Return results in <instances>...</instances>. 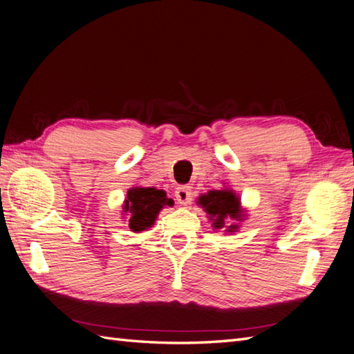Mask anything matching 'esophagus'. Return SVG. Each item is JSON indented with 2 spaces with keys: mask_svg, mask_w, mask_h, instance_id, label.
<instances>
[{
  "mask_svg": "<svg viewBox=\"0 0 354 354\" xmlns=\"http://www.w3.org/2000/svg\"><path fill=\"white\" fill-rule=\"evenodd\" d=\"M175 197H176V202L179 205H188L192 202V187H188V185L178 187L175 192Z\"/></svg>",
  "mask_w": 354,
  "mask_h": 354,
  "instance_id": "obj_1",
  "label": "esophagus"
}]
</instances>
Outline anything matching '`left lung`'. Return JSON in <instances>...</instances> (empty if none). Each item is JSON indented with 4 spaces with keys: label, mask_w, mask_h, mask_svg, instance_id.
I'll return each instance as SVG.
<instances>
[{
    "label": "left lung",
    "mask_w": 354,
    "mask_h": 354,
    "mask_svg": "<svg viewBox=\"0 0 354 354\" xmlns=\"http://www.w3.org/2000/svg\"><path fill=\"white\" fill-rule=\"evenodd\" d=\"M197 203L209 216L214 229L226 227L225 232H235L238 229L235 221L244 220V211L241 209L240 197L232 190H226V188L225 190H211L207 194H202Z\"/></svg>",
    "instance_id": "left-lung-1"
}]
</instances>
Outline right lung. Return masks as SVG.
<instances>
[{"label": "right lung", "mask_w": 354, "mask_h": 354, "mask_svg": "<svg viewBox=\"0 0 354 354\" xmlns=\"http://www.w3.org/2000/svg\"><path fill=\"white\" fill-rule=\"evenodd\" d=\"M174 201L169 199L166 192L151 187L129 188L123 202V212L128 216V226L133 232H142L151 227L164 207H171Z\"/></svg>", "instance_id": "right-lung-1"}]
</instances>
